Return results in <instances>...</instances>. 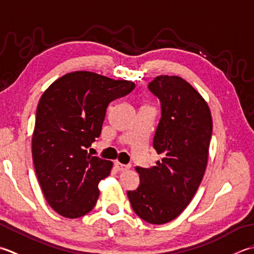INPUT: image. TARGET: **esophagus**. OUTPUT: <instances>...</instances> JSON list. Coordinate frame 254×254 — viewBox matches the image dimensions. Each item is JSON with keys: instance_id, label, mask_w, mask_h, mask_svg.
<instances>
[{"instance_id": "obj_1", "label": "esophagus", "mask_w": 254, "mask_h": 254, "mask_svg": "<svg viewBox=\"0 0 254 254\" xmlns=\"http://www.w3.org/2000/svg\"><path fill=\"white\" fill-rule=\"evenodd\" d=\"M115 168L118 170V171H126V170H129L131 168L130 164H123L121 162L116 161L115 162Z\"/></svg>"}]
</instances>
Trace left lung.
I'll list each match as a JSON object with an SVG mask.
<instances>
[{
	"label": "left lung",
	"instance_id": "obj_1",
	"mask_svg": "<svg viewBox=\"0 0 254 254\" xmlns=\"http://www.w3.org/2000/svg\"><path fill=\"white\" fill-rule=\"evenodd\" d=\"M149 90L161 102L153 148L162 159L151 168H136L140 184L127 195L141 219L162 225L182 213L203 180L213 120L203 96L182 77L159 75Z\"/></svg>",
	"mask_w": 254,
	"mask_h": 254
}]
</instances>
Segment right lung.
<instances>
[{
    "label": "right lung",
    "instance_id": "add662e5",
    "mask_svg": "<svg viewBox=\"0 0 254 254\" xmlns=\"http://www.w3.org/2000/svg\"><path fill=\"white\" fill-rule=\"evenodd\" d=\"M136 84L90 71L59 77L41 95L32 139L40 188L51 208L65 218H79L95 206L100 181L113 162L87 153L102 131L108 104Z\"/></svg>",
    "mask_w": 254,
    "mask_h": 254
}]
</instances>
